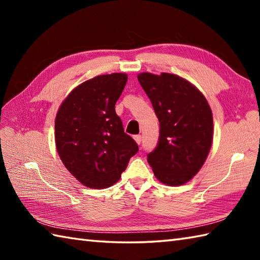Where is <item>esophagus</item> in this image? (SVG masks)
Returning <instances> with one entry per match:
<instances>
[{
    "instance_id": "1",
    "label": "esophagus",
    "mask_w": 260,
    "mask_h": 260,
    "mask_svg": "<svg viewBox=\"0 0 260 260\" xmlns=\"http://www.w3.org/2000/svg\"><path fill=\"white\" fill-rule=\"evenodd\" d=\"M134 140H135V142L137 143V144H141L142 136H141V135H135V136H134Z\"/></svg>"
}]
</instances>
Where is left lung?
I'll return each instance as SVG.
<instances>
[{
    "mask_svg": "<svg viewBox=\"0 0 260 260\" xmlns=\"http://www.w3.org/2000/svg\"><path fill=\"white\" fill-rule=\"evenodd\" d=\"M137 79L159 121L157 145L147 162L162 183L184 184L200 171L211 148V108L197 87L176 75L142 73Z\"/></svg>",
    "mask_w": 260,
    "mask_h": 260,
    "instance_id": "8db88e82",
    "label": "left lung"
}]
</instances>
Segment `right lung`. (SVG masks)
Masks as SVG:
<instances>
[{
  "label": "right lung",
  "instance_id": "right-lung-1",
  "mask_svg": "<svg viewBox=\"0 0 260 260\" xmlns=\"http://www.w3.org/2000/svg\"><path fill=\"white\" fill-rule=\"evenodd\" d=\"M127 82L126 74L97 76L71 91L54 121L60 158L85 186L106 189L115 184L129 158L139 152L115 112Z\"/></svg>",
  "mask_w": 260,
  "mask_h": 260
}]
</instances>
